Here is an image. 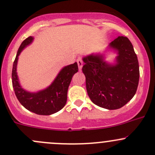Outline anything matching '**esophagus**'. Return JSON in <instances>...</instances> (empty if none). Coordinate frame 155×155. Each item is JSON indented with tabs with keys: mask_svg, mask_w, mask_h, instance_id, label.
I'll return each mask as SVG.
<instances>
[{
	"mask_svg": "<svg viewBox=\"0 0 155 155\" xmlns=\"http://www.w3.org/2000/svg\"><path fill=\"white\" fill-rule=\"evenodd\" d=\"M77 64H78V67H79V71H81V70H82V64H83L82 59H78Z\"/></svg>",
	"mask_w": 155,
	"mask_h": 155,
	"instance_id": "esophagus-1",
	"label": "esophagus"
}]
</instances>
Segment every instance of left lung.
Listing matches in <instances>:
<instances>
[{
	"mask_svg": "<svg viewBox=\"0 0 155 155\" xmlns=\"http://www.w3.org/2000/svg\"><path fill=\"white\" fill-rule=\"evenodd\" d=\"M109 48L118 55L113 64L107 63L104 54H91L82 58V72L91 101L104 109L124 107L135 95L140 79V68L134 46L126 37H118Z\"/></svg>",
	"mask_w": 155,
	"mask_h": 155,
	"instance_id": "8db88e82",
	"label": "left lung"
}]
</instances>
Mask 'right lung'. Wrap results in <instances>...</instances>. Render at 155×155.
I'll return each mask as SVG.
<instances>
[{"mask_svg":"<svg viewBox=\"0 0 155 155\" xmlns=\"http://www.w3.org/2000/svg\"><path fill=\"white\" fill-rule=\"evenodd\" d=\"M33 40V37H28L18 48L12 66V87L17 99L25 109L37 115H49L60 111L66 104L69 85L73 75L78 72V64L75 62L62 68L52 83L43 90L37 92H29L25 90L18 81L16 73L17 63L20 53Z\"/></svg>","mask_w":155,"mask_h":155,"instance_id":"obj_1","label":"right lung"}]
</instances>
